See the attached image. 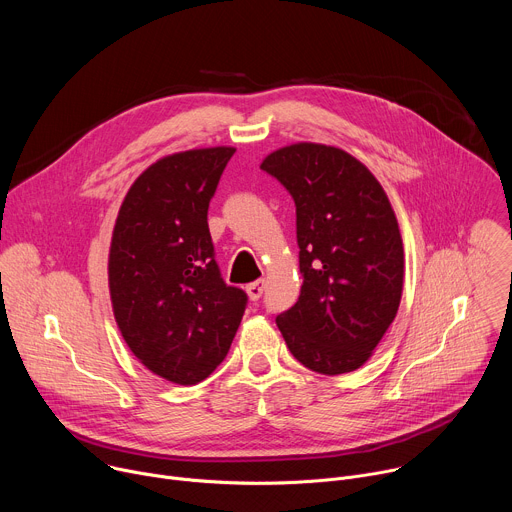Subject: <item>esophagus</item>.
<instances>
[{
    "label": "esophagus",
    "instance_id": "obj_1",
    "mask_svg": "<svg viewBox=\"0 0 512 512\" xmlns=\"http://www.w3.org/2000/svg\"><path fill=\"white\" fill-rule=\"evenodd\" d=\"M263 289H265V281H263V279H257V281H253V283L247 285V296H249L253 302H257V300L261 298V294H263Z\"/></svg>",
    "mask_w": 512,
    "mask_h": 512
}]
</instances>
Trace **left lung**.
Wrapping results in <instances>:
<instances>
[{"mask_svg":"<svg viewBox=\"0 0 512 512\" xmlns=\"http://www.w3.org/2000/svg\"><path fill=\"white\" fill-rule=\"evenodd\" d=\"M261 170L296 202L304 275L277 328L304 367L352 373L373 356L401 304L405 257L389 196L367 166L334 145H285Z\"/></svg>","mask_w":512,"mask_h":512,"instance_id":"1","label":"left lung"}]
</instances>
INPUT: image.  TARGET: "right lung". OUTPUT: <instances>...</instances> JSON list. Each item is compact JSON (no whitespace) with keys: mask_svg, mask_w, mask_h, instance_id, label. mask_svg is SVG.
Here are the masks:
<instances>
[{"mask_svg":"<svg viewBox=\"0 0 512 512\" xmlns=\"http://www.w3.org/2000/svg\"><path fill=\"white\" fill-rule=\"evenodd\" d=\"M235 148L186 150L145 168L127 190L109 247V294L135 358L176 383L204 381L231 348L247 294L223 281L208 204Z\"/></svg>","mask_w":512,"mask_h":512,"instance_id":"1","label":"right lung"}]
</instances>
